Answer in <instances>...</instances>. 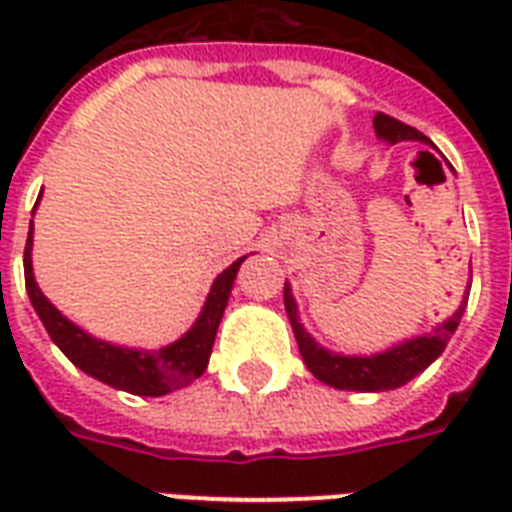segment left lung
<instances>
[{
    "mask_svg": "<svg viewBox=\"0 0 512 512\" xmlns=\"http://www.w3.org/2000/svg\"><path fill=\"white\" fill-rule=\"evenodd\" d=\"M374 135L382 143H388V146H396V143H404V140L406 143L433 146L422 132H417L409 124L398 122V119L385 114L374 116ZM468 295L470 281L468 287H465V295H462L460 308L449 319L441 321L438 327H433L425 335L406 337V340L396 342V345H390V348L380 350V353H369V356L366 353H337V350H329L321 342H316V337H311V332L300 321V311H297L295 295H292L289 281L284 284V308H287V316L292 321V329H295L297 345H300L305 366H308V372L316 380H321L324 385L337 390L382 393V390H396L401 385H406L409 380H414L417 374L425 372L444 353L446 342L452 340V335L460 327L462 313L468 308Z\"/></svg>",
    "mask_w": 512,
    "mask_h": 512,
    "instance_id": "left-lung-1",
    "label": "left lung"
}]
</instances>
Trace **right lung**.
<instances>
[{
    "label": "right lung",
    "mask_w": 512,
    "mask_h": 512,
    "mask_svg": "<svg viewBox=\"0 0 512 512\" xmlns=\"http://www.w3.org/2000/svg\"><path fill=\"white\" fill-rule=\"evenodd\" d=\"M36 207H39V199H36ZM31 249H34V220H31V228H28L26 252H23V273H26L28 300L34 305L36 316L42 319L52 342L84 374H90V377L106 382V385L116 390L132 393V396L151 398L167 396L172 390L185 388V385H191L193 380H199L201 374H204L209 356H212L217 327H220L225 305H228V297H231L236 273H239L241 263L247 260V255L239 257L223 273H217V279L209 287L207 300L201 305L199 316H196V321H193L185 335H180L175 342L164 345V348L146 350L98 340L87 329L76 327L74 321L66 319L44 297V292L36 284L34 265H31Z\"/></svg>",
    "instance_id": "add662e5"
}]
</instances>
